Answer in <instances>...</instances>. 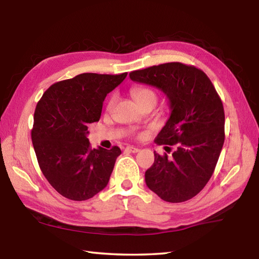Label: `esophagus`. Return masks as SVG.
Instances as JSON below:
<instances>
[{
  "instance_id": "34e87169",
  "label": "esophagus",
  "mask_w": 259,
  "mask_h": 259,
  "mask_svg": "<svg viewBox=\"0 0 259 259\" xmlns=\"http://www.w3.org/2000/svg\"><path fill=\"white\" fill-rule=\"evenodd\" d=\"M125 150H128V151H130V152H134V153H136V152H138V151H139L138 148L133 147V146H128V147L125 148Z\"/></svg>"
}]
</instances>
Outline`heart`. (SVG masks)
Masks as SVG:
<instances>
[{
  "label": "heart",
  "mask_w": 259,
  "mask_h": 259,
  "mask_svg": "<svg viewBox=\"0 0 259 259\" xmlns=\"http://www.w3.org/2000/svg\"><path fill=\"white\" fill-rule=\"evenodd\" d=\"M131 96L134 97L137 103L141 106L147 101H157V95L156 92L153 91L150 88L147 87H136L131 90ZM115 101V97L112 96L110 98L109 103H108V108H111L113 106V103Z\"/></svg>",
  "instance_id": "b5f03b06"
}]
</instances>
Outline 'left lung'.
I'll return each mask as SVG.
<instances>
[{
	"mask_svg": "<svg viewBox=\"0 0 259 259\" xmlns=\"http://www.w3.org/2000/svg\"><path fill=\"white\" fill-rule=\"evenodd\" d=\"M130 79L161 90L171 110L157 145L176 146L172 157L155 151L145 174L151 191L168 202L191 199L203 189L216 167L225 140L223 102L203 71L180 62L133 71Z\"/></svg>",
	"mask_w": 259,
	"mask_h": 259,
	"instance_id": "8db88e82",
	"label": "left lung"
}]
</instances>
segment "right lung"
<instances>
[{
	"label": "right lung",
	"mask_w": 259,
	"mask_h": 259,
	"mask_svg": "<svg viewBox=\"0 0 259 259\" xmlns=\"http://www.w3.org/2000/svg\"><path fill=\"white\" fill-rule=\"evenodd\" d=\"M126 74L82 73L52 84L36 104L31 137L38 166L68 199H90L109 183L121 150L92 149L88 125L99 121L104 99Z\"/></svg>",
	"instance_id": "obj_1"
}]
</instances>
